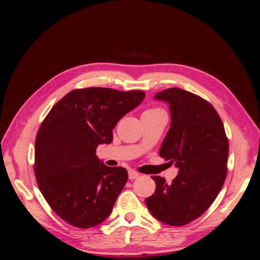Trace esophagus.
<instances>
[{
	"instance_id": "1",
	"label": "esophagus",
	"mask_w": 260,
	"mask_h": 260,
	"mask_svg": "<svg viewBox=\"0 0 260 260\" xmlns=\"http://www.w3.org/2000/svg\"><path fill=\"white\" fill-rule=\"evenodd\" d=\"M128 176H129V179H130V180H133V179H137L140 175H139V172H137L136 170L130 169V170L128 171Z\"/></svg>"
}]
</instances>
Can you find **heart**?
I'll return each mask as SVG.
<instances>
[{"mask_svg":"<svg viewBox=\"0 0 260 260\" xmlns=\"http://www.w3.org/2000/svg\"><path fill=\"white\" fill-rule=\"evenodd\" d=\"M161 109L159 108H151V109H147V111H145L144 113H155V112H160Z\"/></svg>","mask_w":260,"mask_h":260,"instance_id":"b5f03b06","label":"heart"}]
</instances>
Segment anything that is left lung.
<instances>
[{"label": "left lung", "instance_id": "1", "mask_svg": "<svg viewBox=\"0 0 260 260\" xmlns=\"http://www.w3.org/2000/svg\"><path fill=\"white\" fill-rule=\"evenodd\" d=\"M155 99L169 103L171 114L159 155L175 162L179 174L171 183L153 176L156 190L145 204L159 221L181 226L202 216L221 190L229 142L222 120L206 100L179 88L156 93Z\"/></svg>", "mask_w": 260, "mask_h": 260}]
</instances>
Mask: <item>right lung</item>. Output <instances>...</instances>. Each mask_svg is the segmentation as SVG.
Here are the masks:
<instances>
[{
  "instance_id": "right-lung-1",
  "label": "right lung",
  "mask_w": 260,
  "mask_h": 260,
  "mask_svg": "<svg viewBox=\"0 0 260 260\" xmlns=\"http://www.w3.org/2000/svg\"><path fill=\"white\" fill-rule=\"evenodd\" d=\"M144 96L140 90L76 89L44 118L36 138L34 170L45 201L67 223L89 229L112 212L128 172L101 162L96 148L112 142L117 122Z\"/></svg>"
}]
</instances>
